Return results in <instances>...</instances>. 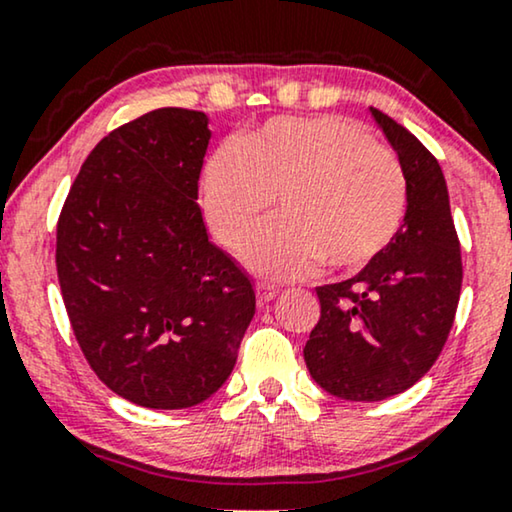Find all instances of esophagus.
Here are the masks:
<instances>
[{
	"label": "esophagus",
	"instance_id": "obj_1",
	"mask_svg": "<svg viewBox=\"0 0 512 512\" xmlns=\"http://www.w3.org/2000/svg\"><path fill=\"white\" fill-rule=\"evenodd\" d=\"M277 293H279L277 286H272V284H265V282L256 284V298H258V305H265V303H270L272 298H277Z\"/></svg>",
	"mask_w": 512,
	"mask_h": 512
}]
</instances>
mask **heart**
<instances>
[{
	"instance_id": "obj_1",
	"label": "heart",
	"mask_w": 512,
	"mask_h": 512,
	"mask_svg": "<svg viewBox=\"0 0 512 512\" xmlns=\"http://www.w3.org/2000/svg\"><path fill=\"white\" fill-rule=\"evenodd\" d=\"M282 216L244 244L242 261L268 279H298L321 263L354 272L401 228L403 167L359 123L340 116L272 118L237 146H221L202 174L216 240L235 249L272 200Z\"/></svg>"
}]
</instances>
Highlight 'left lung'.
Masks as SVG:
<instances>
[{
  "mask_svg": "<svg viewBox=\"0 0 512 512\" xmlns=\"http://www.w3.org/2000/svg\"><path fill=\"white\" fill-rule=\"evenodd\" d=\"M408 186L401 233L359 275L317 286L319 324L303 349L312 380L340 401L377 403L429 373L461 291V254L438 160L370 107Z\"/></svg>",
  "mask_w": 512,
  "mask_h": 512,
  "instance_id": "8db88e82",
  "label": "left lung"
}]
</instances>
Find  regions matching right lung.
Returning a JSON list of instances; mask_svg holds the SVG:
<instances>
[{
    "label": "right lung",
    "instance_id": "1",
    "mask_svg": "<svg viewBox=\"0 0 512 512\" xmlns=\"http://www.w3.org/2000/svg\"><path fill=\"white\" fill-rule=\"evenodd\" d=\"M202 111L165 107L90 151L58 221V279L95 375L151 410L205 403L256 312L251 279L209 240Z\"/></svg>",
    "mask_w": 512,
    "mask_h": 512
}]
</instances>
